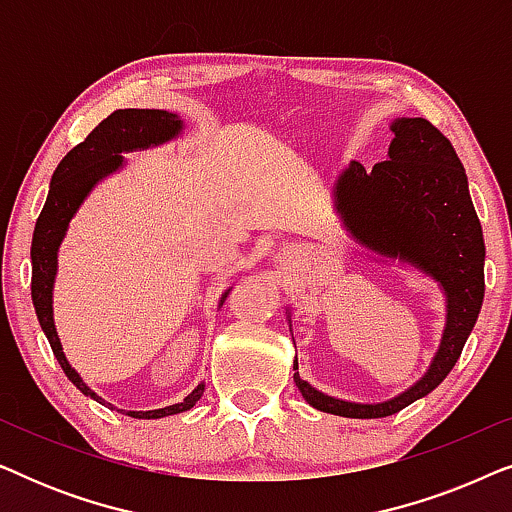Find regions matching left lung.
<instances>
[{
	"label": "left lung",
	"mask_w": 512,
	"mask_h": 512,
	"mask_svg": "<svg viewBox=\"0 0 512 512\" xmlns=\"http://www.w3.org/2000/svg\"><path fill=\"white\" fill-rule=\"evenodd\" d=\"M391 130L389 160L370 172L354 160L335 186V207L361 244L415 265L443 286L447 324L429 373L391 401L347 403L293 373L312 408L340 417H389L431 394L461 356L485 298V240L457 151L426 118H398Z\"/></svg>",
	"instance_id": "8db88e82"
}]
</instances>
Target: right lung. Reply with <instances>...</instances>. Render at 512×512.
<instances>
[{
	"label": "right lung",
	"instance_id": "1",
	"mask_svg": "<svg viewBox=\"0 0 512 512\" xmlns=\"http://www.w3.org/2000/svg\"><path fill=\"white\" fill-rule=\"evenodd\" d=\"M181 132V121L177 114L160 109H118L114 114L104 118L90 135L76 144L60 165L55 167L51 191H48L46 205L41 209L37 226H34L32 235V303L37 310V319L41 324V331L46 333L51 349L58 359L60 368L72 380V384L81 394L95 398L97 403L107 405L95 391H90L79 373L69 366L62 352L60 338L55 333L53 324V279L55 270H58V247L65 237V230L69 226L76 209L83 202V198L90 193L97 181L107 177L109 172L118 170L123 165V151L132 149H146L151 144L167 142V139L177 137ZM205 384H198L184 401L170 408L149 410V412H125V415L137 419H158L167 415H177V412L191 410L195 403L200 401ZM123 412V410H121Z\"/></svg>",
	"mask_w": 512,
	"mask_h": 512
}]
</instances>
